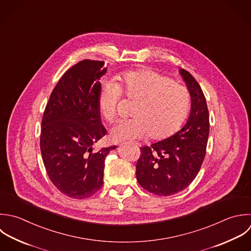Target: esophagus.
Returning a JSON list of instances; mask_svg holds the SVG:
<instances>
[{
  "label": "esophagus",
  "instance_id": "1",
  "mask_svg": "<svg viewBox=\"0 0 251 251\" xmlns=\"http://www.w3.org/2000/svg\"><path fill=\"white\" fill-rule=\"evenodd\" d=\"M136 146H138V147H141V145H140V144H136Z\"/></svg>",
  "mask_w": 251,
  "mask_h": 251
}]
</instances>
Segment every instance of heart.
Here are the masks:
<instances>
[{"label":"heart","mask_w":251,"mask_h":251,"mask_svg":"<svg viewBox=\"0 0 251 251\" xmlns=\"http://www.w3.org/2000/svg\"><path fill=\"white\" fill-rule=\"evenodd\" d=\"M114 82L103 84L98 99L100 114L111 122L116 116L123 93L137 101L132 116L118 121L110 130L113 141H133L150 135L163 140L175 134L184 123L191 106L189 89L171 78L151 69L130 70Z\"/></svg>","instance_id":"heart-1"}]
</instances>
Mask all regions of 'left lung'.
<instances>
[{
	"label": "left lung",
	"instance_id": "8db88e82",
	"mask_svg": "<svg viewBox=\"0 0 251 251\" xmlns=\"http://www.w3.org/2000/svg\"><path fill=\"white\" fill-rule=\"evenodd\" d=\"M191 94V114L185 126L168 139L141 148L136 165L138 183L148 192L168 197L185 190L203 162L209 136L204 94L187 70H180Z\"/></svg>",
	"mask_w": 251,
	"mask_h": 251
}]
</instances>
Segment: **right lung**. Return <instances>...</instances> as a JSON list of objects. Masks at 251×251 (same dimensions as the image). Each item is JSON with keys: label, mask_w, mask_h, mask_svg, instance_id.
I'll list each match as a JSON object with an SVG mask.
<instances>
[{"label": "right lung", "mask_w": 251, "mask_h": 251, "mask_svg": "<svg viewBox=\"0 0 251 251\" xmlns=\"http://www.w3.org/2000/svg\"><path fill=\"white\" fill-rule=\"evenodd\" d=\"M103 64L84 59L71 66L53 88L42 119L46 171L54 187L72 199L90 198L101 188L105 156L116 148H93L106 134L98 107Z\"/></svg>", "instance_id": "obj_1"}]
</instances>
